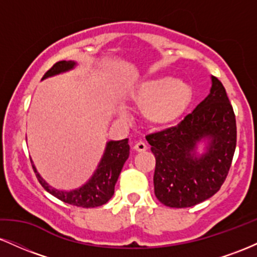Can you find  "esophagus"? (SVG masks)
Listing matches in <instances>:
<instances>
[{"mask_svg":"<svg viewBox=\"0 0 257 257\" xmlns=\"http://www.w3.org/2000/svg\"><path fill=\"white\" fill-rule=\"evenodd\" d=\"M134 150L138 152H144L147 150V146L145 143H143V141H138V143L134 145Z\"/></svg>","mask_w":257,"mask_h":257,"instance_id":"34e87169","label":"esophagus"}]
</instances>
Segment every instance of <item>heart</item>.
Listing matches in <instances>:
<instances>
[{"instance_id": "heart-1", "label": "heart", "mask_w": 257, "mask_h": 257, "mask_svg": "<svg viewBox=\"0 0 257 257\" xmlns=\"http://www.w3.org/2000/svg\"><path fill=\"white\" fill-rule=\"evenodd\" d=\"M193 89L187 81L169 76L147 79L132 93V100L150 123L169 124L181 116L191 104ZM124 116V112H119Z\"/></svg>"}]
</instances>
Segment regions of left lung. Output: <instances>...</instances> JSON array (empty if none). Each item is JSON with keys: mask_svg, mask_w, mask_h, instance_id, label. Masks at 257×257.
<instances>
[{"mask_svg": "<svg viewBox=\"0 0 257 257\" xmlns=\"http://www.w3.org/2000/svg\"><path fill=\"white\" fill-rule=\"evenodd\" d=\"M204 140L207 150L196 153ZM156 157L155 194L170 208H188L213 197L227 178L237 145L233 107L222 83L211 76L210 93L179 124L149 134Z\"/></svg>", "mask_w": 257, "mask_h": 257, "instance_id": "left-lung-1", "label": "left lung"}]
</instances>
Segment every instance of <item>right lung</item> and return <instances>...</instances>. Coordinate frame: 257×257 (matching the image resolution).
<instances>
[{
	"instance_id": "right-lung-1",
	"label": "right lung",
	"mask_w": 257,
	"mask_h": 257,
	"mask_svg": "<svg viewBox=\"0 0 257 257\" xmlns=\"http://www.w3.org/2000/svg\"><path fill=\"white\" fill-rule=\"evenodd\" d=\"M76 66L75 61H58L51 69L44 73L43 78L52 77V76L59 75L61 72H66ZM129 157V144L128 139H123L119 141H108L106 144V149L100 161L98 169L93 174L90 180L85 182L83 186L72 191H59L57 188H53L52 186L47 184L32 163L34 172L36 174V178L42 187L52 196L57 197L61 202L67 204L82 206V208H95L111 199L114 193V185L124 166L125 161Z\"/></svg>"
}]
</instances>
